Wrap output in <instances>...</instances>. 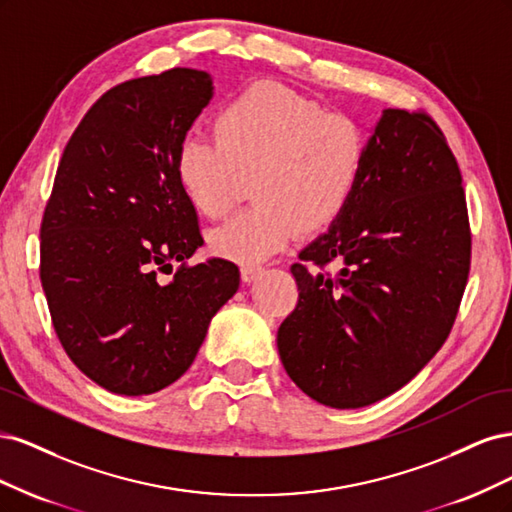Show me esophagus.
I'll return each mask as SVG.
<instances>
[{"label":"esophagus","mask_w":512,"mask_h":512,"mask_svg":"<svg viewBox=\"0 0 512 512\" xmlns=\"http://www.w3.org/2000/svg\"><path fill=\"white\" fill-rule=\"evenodd\" d=\"M260 273H262L260 265H241V280L243 282H254Z\"/></svg>","instance_id":"esophagus-1"}]
</instances>
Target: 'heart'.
<instances>
[{
	"label": "heart",
	"instance_id": "b5f03b06",
	"mask_svg": "<svg viewBox=\"0 0 512 512\" xmlns=\"http://www.w3.org/2000/svg\"><path fill=\"white\" fill-rule=\"evenodd\" d=\"M369 138L359 121L329 113L286 85L260 81L213 117V138L185 136L175 177L188 203L209 220L235 207L243 177L256 205L211 232L224 258L256 265L294 237L331 228L359 192Z\"/></svg>",
	"mask_w": 512,
	"mask_h": 512
}]
</instances>
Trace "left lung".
Returning a JSON list of instances; mask_svg holds the SVG:
<instances>
[{"mask_svg":"<svg viewBox=\"0 0 512 512\" xmlns=\"http://www.w3.org/2000/svg\"><path fill=\"white\" fill-rule=\"evenodd\" d=\"M470 254L446 136L425 111L386 108L350 207L290 267L299 303L277 331L290 380L337 410L399 391L451 333ZM331 261L337 274L326 271Z\"/></svg>","mask_w":512,"mask_h":512,"instance_id":"8db88e82","label":"left lung"}]
</instances>
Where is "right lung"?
<instances>
[{
    "instance_id": "add662e5",
    "label": "right lung",
    "mask_w": 512,
    "mask_h": 512,
    "mask_svg": "<svg viewBox=\"0 0 512 512\" xmlns=\"http://www.w3.org/2000/svg\"><path fill=\"white\" fill-rule=\"evenodd\" d=\"M211 96V76L192 68L121 83L89 108L57 166L40 282L70 361L117 395L179 380L239 288L235 262L188 265L203 235L175 177L177 147Z\"/></svg>"
}]
</instances>
